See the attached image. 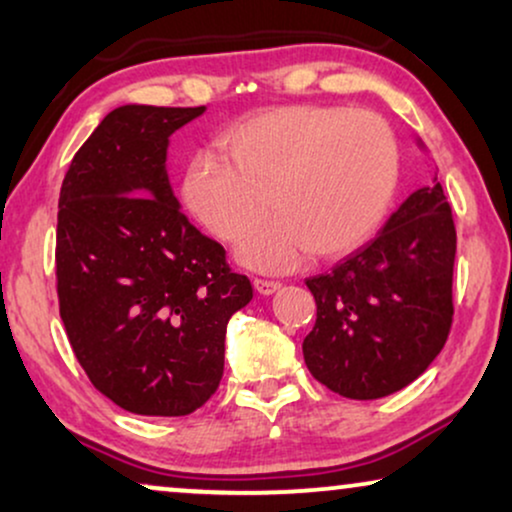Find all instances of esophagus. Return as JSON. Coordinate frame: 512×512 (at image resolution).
<instances>
[{
    "label": "esophagus",
    "instance_id": "1",
    "mask_svg": "<svg viewBox=\"0 0 512 512\" xmlns=\"http://www.w3.org/2000/svg\"><path fill=\"white\" fill-rule=\"evenodd\" d=\"M254 289L261 293V296H272V293L282 289L279 282H268V279H254Z\"/></svg>",
    "mask_w": 512,
    "mask_h": 512
}]
</instances>
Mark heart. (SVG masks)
Here are the masks:
<instances>
[{
	"instance_id": "b5f03b06",
	"label": "heart",
	"mask_w": 512,
	"mask_h": 512,
	"mask_svg": "<svg viewBox=\"0 0 512 512\" xmlns=\"http://www.w3.org/2000/svg\"><path fill=\"white\" fill-rule=\"evenodd\" d=\"M228 160L200 153L181 198L214 237L235 242L270 209L277 216L242 242L240 261L265 272L296 268L307 251L340 258L366 244L398 186L394 132L370 111L279 107L221 139Z\"/></svg>"
}]
</instances>
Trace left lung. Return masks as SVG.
Listing matches in <instances>:
<instances>
[{"label": "left lung", "mask_w": 512, "mask_h": 512, "mask_svg": "<svg viewBox=\"0 0 512 512\" xmlns=\"http://www.w3.org/2000/svg\"><path fill=\"white\" fill-rule=\"evenodd\" d=\"M454 254L452 209L433 174L377 237L305 282L317 300V324L303 342L314 380L354 401L415 382L450 333Z\"/></svg>", "instance_id": "obj_1"}]
</instances>
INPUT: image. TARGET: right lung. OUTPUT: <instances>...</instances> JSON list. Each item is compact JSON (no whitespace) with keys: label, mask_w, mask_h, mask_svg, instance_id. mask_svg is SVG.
Listing matches in <instances>:
<instances>
[{"label":"right lung","mask_w":512,"mask_h":512,"mask_svg":"<svg viewBox=\"0 0 512 512\" xmlns=\"http://www.w3.org/2000/svg\"><path fill=\"white\" fill-rule=\"evenodd\" d=\"M205 107L123 104L76 151L60 188V317L118 408L184 417L219 387L230 317L254 298L186 219L167 177L172 132Z\"/></svg>","instance_id":"add662e5"}]
</instances>
